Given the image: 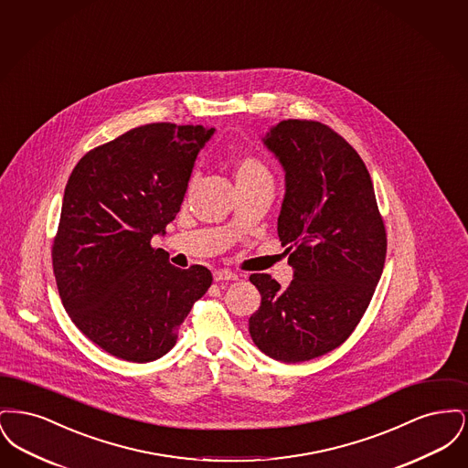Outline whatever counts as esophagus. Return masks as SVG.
I'll return each instance as SVG.
<instances>
[{
  "instance_id": "1",
  "label": "esophagus",
  "mask_w": 468,
  "mask_h": 468,
  "mask_svg": "<svg viewBox=\"0 0 468 468\" xmlns=\"http://www.w3.org/2000/svg\"><path fill=\"white\" fill-rule=\"evenodd\" d=\"M239 275L231 270H216L214 271V281L216 282H221V281H237Z\"/></svg>"
}]
</instances>
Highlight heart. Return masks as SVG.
Returning a JSON list of instances; mask_svg holds the SVG:
<instances>
[{
  "instance_id": "1",
  "label": "heart",
  "mask_w": 468,
  "mask_h": 468,
  "mask_svg": "<svg viewBox=\"0 0 468 468\" xmlns=\"http://www.w3.org/2000/svg\"><path fill=\"white\" fill-rule=\"evenodd\" d=\"M233 178L237 186L250 184H268L271 186V174L267 165L254 156H244L237 159L233 166Z\"/></svg>"
}]
</instances>
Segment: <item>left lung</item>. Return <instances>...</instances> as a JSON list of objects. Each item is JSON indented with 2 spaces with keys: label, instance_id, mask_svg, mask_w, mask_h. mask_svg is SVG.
<instances>
[{
  "label": "left lung",
  "instance_id": "8db88e82",
  "mask_svg": "<svg viewBox=\"0 0 468 468\" xmlns=\"http://www.w3.org/2000/svg\"><path fill=\"white\" fill-rule=\"evenodd\" d=\"M261 140L286 174L277 233L292 281L281 288L268 273L249 277L261 294L249 334L267 356L309 361L355 332L382 275L386 229L370 174L340 134L288 119Z\"/></svg>",
  "mask_w": 468,
  "mask_h": 468
}]
</instances>
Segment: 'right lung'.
Returning <instances> with one entry per match:
<instances>
[{"label": "right lung", "mask_w": 468, "mask_h": 468, "mask_svg": "<svg viewBox=\"0 0 468 468\" xmlns=\"http://www.w3.org/2000/svg\"><path fill=\"white\" fill-rule=\"evenodd\" d=\"M216 128L154 122L90 151L68 178L52 267L75 326L103 351L147 363L212 284L153 249L180 210L198 153Z\"/></svg>", "instance_id": "add662e5"}]
</instances>
